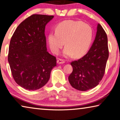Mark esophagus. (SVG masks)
Returning <instances> with one entry per match:
<instances>
[{"instance_id":"esophagus-1","label":"esophagus","mask_w":120,"mask_h":120,"mask_svg":"<svg viewBox=\"0 0 120 120\" xmlns=\"http://www.w3.org/2000/svg\"><path fill=\"white\" fill-rule=\"evenodd\" d=\"M57 63L58 64H63L65 63V61L64 60H61V59H58V60H57Z\"/></svg>"}]
</instances>
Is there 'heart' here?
<instances>
[{
  "label": "heart",
  "mask_w": 120,
  "mask_h": 120,
  "mask_svg": "<svg viewBox=\"0 0 120 120\" xmlns=\"http://www.w3.org/2000/svg\"><path fill=\"white\" fill-rule=\"evenodd\" d=\"M93 31L89 25L81 21H64L55 27V32L48 36L51 50L58 54L65 42V57H80L86 54L91 44Z\"/></svg>",
  "instance_id": "heart-1"
}]
</instances>
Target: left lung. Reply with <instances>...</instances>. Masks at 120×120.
<instances>
[{
    "mask_svg": "<svg viewBox=\"0 0 120 120\" xmlns=\"http://www.w3.org/2000/svg\"><path fill=\"white\" fill-rule=\"evenodd\" d=\"M109 55L107 34L98 24L95 39L88 52L71 63L73 71L68 76V81L72 87L80 91L96 87L105 73Z\"/></svg>",
    "mask_w": 120,
    "mask_h": 120,
    "instance_id": "1",
    "label": "left lung"
}]
</instances>
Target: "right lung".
I'll use <instances>...</instances> for the list:
<instances>
[{
  "label": "right lung",
  "instance_id": "obj_1",
  "mask_svg": "<svg viewBox=\"0 0 120 120\" xmlns=\"http://www.w3.org/2000/svg\"><path fill=\"white\" fill-rule=\"evenodd\" d=\"M54 16L33 14L21 23L11 37L8 61L13 77L25 89L44 86L56 66V58L47 52L45 26Z\"/></svg>",
  "mask_w": 120,
  "mask_h": 120
}]
</instances>
